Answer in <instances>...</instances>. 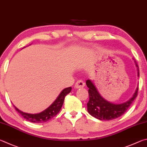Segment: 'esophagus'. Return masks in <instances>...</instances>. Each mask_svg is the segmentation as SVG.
Instances as JSON below:
<instances>
[{
    "label": "esophagus",
    "mask_w": 147,
    "mask_h": 147,
    "mask_svg": "<svg viewBox=\"0 0 147 147\" xmlns=\"http://www.w3.org/2000/svg\"><path fill=\"white\" fill-rule=\"evenodd\" d=\"M85 86V83L82 80H78L76 82L75 85H74V87L76 88H83Z\"/></svg>",
    "instance_id": "esophagus-1"
}]
</instances>
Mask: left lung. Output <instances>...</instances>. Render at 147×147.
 <instances>
[{
    "instance_id": "1",
    "label": "left lung",
    "mask_w": 147,
    "mask_h": 147,
    "mask_svg": "<svg viewBox=\"0 0 147 147\" xmlns=\"http://www.w3.org/2000/svg\"><path fill=\"white\" fill-rule=\"evenodd\" d=\"M134 61L138 68V75L139 77V67L135 59H134ZM86 84L89 88L88 94L90 98L87 103L88 112L93 117L102 121L113 120L124 114L137 97L139 89V88H137L133 97L129 101L123 104L115 105L102 98L90 80H87Z\"/></svg>"
}]
</instances>
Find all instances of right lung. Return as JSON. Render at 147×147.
<instances>
[{
	"label": "right lung",
	"mask_w": 147,
	"mask_h": 147,
	"mask_svg": "<svg viewBox=\"0 0 147 147\" xmlns=\"http://www.w3.org/2000/svg\"><path fill=\"white\" fill-rule=\"evenodd\" d=\"M71 90V87H68L64 89L61 92L60 95L58 96L57 98L49 107L47 109L44 110L39 114H28V113L23 112L20 111L15 107V109L24 119H27L30 122L32 123H45L48 121V120L51 119V118L55 117L58 114L61 109V107L63 106V102L64 101V98L67 94H68Z\"/></svg>",
	"instance_id": "add662e5"
}]
</instances>
